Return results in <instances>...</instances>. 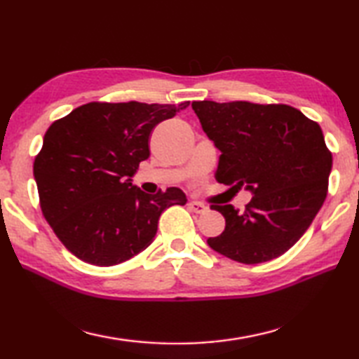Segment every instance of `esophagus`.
Masks as SVG:
<instances>
[{
    "instance_id": "1",
    "label": "esophagus",
    "mask_w": 359,
    "mask_h": 359,
    "mask_svg": "<svg viewBox=\"0 0 359 359\" xmlns=\"http://www.w3.org/2000/svg\"><path fill=\"white\" fill-rule=\"evenodd\" d=\"M187 208H189L194 212H197V215H202V212L208 211V206L203 205V203H200V202H194V200H192V202L187 203Z\"/></svg>"
}]
</instances>
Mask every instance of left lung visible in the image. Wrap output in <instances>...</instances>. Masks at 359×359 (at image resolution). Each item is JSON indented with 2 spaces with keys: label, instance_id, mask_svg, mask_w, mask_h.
I'll return each instance as SVG.
<instances>
[{
  "label": "left lung",
  "instance_id": "left-lung-1",
  "mask_svg": "<svg viewBox=\"0 0 359 359\" xmlns=\"http://www.w3.org/2000/svg\"><path fill=\"white\" fill-rule=\"evenodd\" d=\"M192 109L221 151L216 180L254 196L244 212L231 205L211 206L225 217V230L208 238V246L246 265L287 252L328 192L332 156L320 126L284 104L200 100Z\"/></svg>",
  "mask_w": 359,
  "mask_h": 359
}]
</instances>
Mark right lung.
<instances>
[{"label":"right lung","mask_w":359,"mask_h":359,"mask_svg":"<svg viewBox=\"0 0 359 359\" xmlns=\"http://www.w3.org/2000/svg\"><path fill=\"white\" fill-rule=\"evenodd\" d=\"M187 105L90 102L50 126L33 173L42 215L69 252L118 265L153 243L163 210L186 205L178 187L153 196L132 176L149 157L151 130Z\"/></svg>","instance_id":"1"}]
</instances>
